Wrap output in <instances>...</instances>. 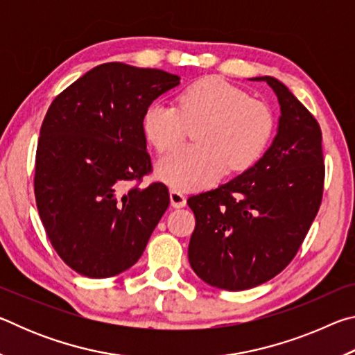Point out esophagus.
Here are the masks:
<instances>
[{
	"instance_id": "34e87169",
	"label": "esophagus",
	"mask_w": 355,
	"mask_h": 355,
	"mask_svg": "<svg viewBox=\"0 0 355 355\" xmlns=\"http://www.w3.org/2000/svg\"><path fill=\"white\" fill-rule=\"evenodd\" d=\"M171 205L175 208H183L186 205V197L183 192L177 189H171Z\"/></svg>"
}]
</instances>
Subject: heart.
Instances as JSON below:
<instances>
[{
    "label": "heart",
    "mask_w": 355,
    "mask_h": 355,
    "mask_svg": "<svg viewBox=\"0 0 355 355\" xmlns=\"http://www.w3.org/2000/svg\"><path fill=\"white\" fill-rule=\"evenodd\" d=\"M194 127V146L166 156L156 167L172 188H203L227 169L254 167L272 139L275 116L266 101L219 76L189 83L178 92L177 106L156 100L144 112V135L159 155L175 150Z\"/></svg>",
    "instance_id": "obj_1"
}]
</instances>
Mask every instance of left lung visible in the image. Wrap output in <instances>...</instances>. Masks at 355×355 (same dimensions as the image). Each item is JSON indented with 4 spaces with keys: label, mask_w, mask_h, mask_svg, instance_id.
Returning <instances> with one entry per match:
<instances>
[{
    "label": "left lung",
    "mask_w": 355,
    "mask_h": 355,
    "mask_svg": "<svg viewBox=\"0 0 355 355\" xmlns=\"http://www.w3.org/2000/svg\"><path fill=\"white\" fill-rule=\"evenodd\" d=\"M279 98L277 136L258 163L219 188L188 199L196 216L188 257L208 285L249 290L291 263L316 218L324 189L320 123L272 76Z\"/></svg>",
    "instance_id": "8db88e82"
}]
</instances>
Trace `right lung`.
I'll use <instances>...</instances> for the list:
<instances>
[{"label": "right lung", "mask_w": 355, "mask_h": 355, "mask_svg": "<svg viewBox=\"0 0 355 355\" xmlns=\"http://www.w3.org/2000/svg\"><path fill=\"white\" fill-rule=\"evenodd\" d=\"M180 76L122 62L101 64L53 100L35 153L34 194L46 236L62 261L92 279L139 260L169 207L152 172L144 112ZM135 186L123 189L125 182Z\"/></svg>", "instance_id": "1"}]
</instances>
